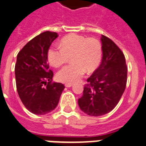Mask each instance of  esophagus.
I'll return each instance as SVG.
<instances>
[{
  "mask_svg": "<svg viewBox=\"0 0 146 146\" xmlns=\"http://www.w3.org/2000/svg\"><path fill=\"white\" fill-rule=\"evenodd\" d=\"M72 86H73V84H65V87L67 88H70Z\"/></svg>",
  "mask_w": 146,
  "mask_h": 146,
  "instance_id": "obj_1",
  "label": "esophagus"
}]
</instances>
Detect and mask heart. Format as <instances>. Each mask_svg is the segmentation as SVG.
Returning <instances> with one entry per match:
<instances>
[{
    "label": "heart",
    "instance_id": "1",
    "mask_svg": "<svg viewBox=\"0 0 146 146\" xmlns=\"http://www.w3.org/2000/svg\"><path fill=\"white\" fill-rule=\"evenodd\" d=\"M72 63L63 67L56 73L57 80L73 84L82 78L88 71L91 73L99 67L102 56L100 41L94 38L71 34L62 39L61 46L52 45L47 51L48 61L53 67L65 63L70 56Z\"/></svg>",
    "mask_w": 146,
    "mask_h": 146
}]
</instances>
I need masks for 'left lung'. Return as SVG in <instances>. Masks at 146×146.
Returning a JSON list of instances; mask_svg holds the SVG:
<instances>
[{
    "mask_svg": "<svg viewBox=\"0 0 146 146\" xmlns=\"http://www.w3.org/2000/svg\"><path fill=\"white\" fill-rule=\"evenodd\" d=\"M102 63L88 79L78 100L80 109L92 117L111 112L118 104L127 82L125 58L116 44L102 35Z\"/></svg>",
    "mask_w": 146,
    "mask_h": 146,
    "instance_id": "left-lung-1",
    "label": "left lung"
}]
</instances>
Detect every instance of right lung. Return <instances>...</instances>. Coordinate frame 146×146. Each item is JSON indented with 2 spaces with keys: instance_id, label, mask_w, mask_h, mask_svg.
<instances>
[{
  "instance_id": "obj_1",
  "label": "right lung",
  "mask_w": 146,
  "mask_h": 146,
  "mask_svg": "<svg viewBox=\"0 0 146 146\" xmlns=\"http://www.w3.org/2000/svg\"><path fill=\"white\" fill-rule=\"evenodd\" d=\"M58 36L54 32L42 33L30 40L17 56V91L26 108L34 114L53 111L64 89L62 83L52 82L53 73L47 62V51Z\"/></svg>"
}]
</instances>
